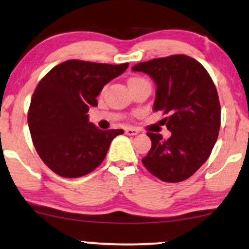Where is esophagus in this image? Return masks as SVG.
I'll use <instances>...</instances> for the list:
<instances>
[{"mask_svg":"<svg viewBox=\"0 0 249 249\" xmlns=\"http://www.w3.org/2000/svg\"><path fill=\"white\" fill-rule=\"evenodd\" d=\"M125 134H127V135H137V134H139V130L135 129V128H127V129H125Z\"/></svg>","mask_w":249,"mask_h":249,"instance_id":"1","label":"esophagus"}]
</instances>
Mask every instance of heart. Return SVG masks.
<instances>
[{"instance_id":"b5f03b06","label":"heart","mask_w":249,"mask_h":249,"mask_svg":"<svg viewBox=\"0 0 249 249\" xmlns=\"http://www.w3.org/2000/svg\"><path fill=\"white\" fill-rule=\"evenodd\" d=\"M144 79L143 78H140V77H133V78H130L129 79V81H128V85H129V86H133V85H136V84H140V83H144ZM105 90V89H102V92H104Z\"/></svg>"}]
</instances>
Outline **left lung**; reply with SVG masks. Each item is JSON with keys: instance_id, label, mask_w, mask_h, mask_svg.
I'll return each instance as SVG.
<instances>
[{"instance_id": "left-lung-1", "label": "left lung", "mask_w": 249, "mask_h": 249, "mask_svg": "<svg viewBox=\"0 0 249 249\" xmlns=\"http://www.w3.org/2000/svg\"><path fill=\"white\" fill-rule=\"evenodd\" d=\"M133 71L147 73L156 84L154 110L165 114L168 140L147 133L151 149L143 165L163 182L188 179L209 159L220 129L218 92L205 67L185 54L136 64Z\"/></svg>"}]
</instances>
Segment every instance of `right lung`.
I'll use <instances>...</instances> for the list:
<instances>
[{"label": "right lung", "instance_id": "1", "mask_svg": "<svg viewBox=\"0 0 249 249\" xmlns=\"http://www.w3.org/2000/svg\"><path fill=\"white\" fill-rule=\"evenodd\" d=\"M129 64L67 60L54 66L37 85L28 113L38 155L54 174L77 178L92 172L106 157L122 129L101 130L89 121V107L107 83Z\"/></svg>", "mask_w": 249, "mask_h": 249}]
</instances>
